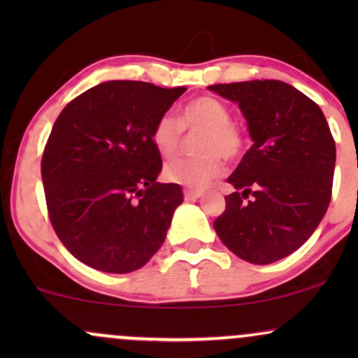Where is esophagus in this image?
<instances>
[{"instance_id": "1", "label": "esophagus", "mask_w": 358, "mask_h": 358, "mask_svg": "<svg viewBox=\"0 0 358 358\" xmlns=\"http://www.w3.org/2000/svg\"><path fill=\"white\" fill-rule=\"evenodd\" d=\"M183 195H185V200H196V199H200V196H202V192H199V190H185Z\"/></svg>"}]
</instances>
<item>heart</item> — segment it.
I'll list each match as a JSON object with an SVG mask.
<instances>
[{
  "label": "heart",
  "mask_w": 358,
  "mask_h": 358,
  "mask_svg": "<svg viewBox=\"0 0 358 358\" xmlns=\"http://www.w3.org/2000/svg\"><path fill=\"white\" fill-rule=\"evenodd\" d=\"M231 109L224 102L210 96L192 99L175 117L162 116L151 131V143L163 158H171L178 151L183 131H202L196 139L195 158H178L165 166V176L171 183L187 188H203L219 178L224 171L225 159L241 155L244 138L241 129L231 121Z\"/></svg>",
  "instance_id": "1"
}]
</instances>
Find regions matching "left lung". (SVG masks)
<instances>
[{
  "label": "left lung",
  "mask_w": 358,
  "mask_h": 358,
  "mask_svg": "<svg viewBox=\"0 0 358 358\" xmlns=\"http://www.w3.org/2000/svg\"><path fill=\"white\" fill-rule=\"evenodd\" d=\"M208 90L239 106L252 139L227 178L236 192L225 196L213 229L244 261L276 262L301 248L327 213L336 159L330 127L318 104L286 82H234Z\"/></svg>",
  "instance_id": "1"
}]
</instances>
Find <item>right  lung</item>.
Instances as JSON below:
<instances>
[{
	"label": "right lung",
	"mask_w": 358,
	"mask_h": 358,
	"mask_svg": "<svg viewBox=\"0 0 358 358\" xmlns=\"http://www.w3.org/2000/svg\"><path fill=\"white\" fill-rule=\"evenodd\" d=\"M185 87L108 80L65 106L42 158L48 215L73 257L102 273L146 264L166 239L182 187L156 182L155 122Z\"/></svg>",
	"instance_id": "right-lung-1"
}]
</instances>
